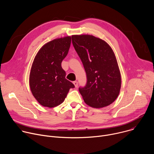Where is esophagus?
<instances>
[{"label":"esophagus","instance_id":"esophagus-1","mask_svg":"<svg viewBox=\"0 0 154 154\" xmlns=\"http://www.w3.org/2000/svg\"><path fill=\"white\" fill-rule=\"evenodd\" d=\"M73 83H74L75 87L77 88V86H78V82L77 81H74V82H73Z\"/></svg>","mask_w":154,"mask_h":154}]
</instances>
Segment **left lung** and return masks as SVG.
I'll list each match as a JSON object with an SVG mask.
<instances>
[{
    "instance_id": "8db88e82",
    "label": "left lung",
    "mask_w": 154,
    "mask_h": 154,
    "mask_svg": "<svg viewBox=\"0 0 154 154\" xmlns=\"http://www.w3.org/2000/svg\"><path fill=\"white\" fill-rule=\"evenodd\" d=\"M72 41L86 73V85L79 89L84 102L96 108L110 105L118 97L121 86L113 49L104 40L91 35H72Z\"/></svg>"
}]
</instances>
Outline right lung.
I'll return each mask as SVG.
<instances>
[{"label":"right lung","mask_w":154,"mask_h":154,"mask_svg":"<svg viewBox=\"0 0 154 154\" xmlns=\"http://www.w3.org/2000/svg\"><path fill=\"white\" fill-rule=\"evenodd\" d=\"M71 36L58 38L45 44L33 61L29 75L30 90L42 106L53 108L63 102L74 85L65 78L61 62L67 55Z\"/></svg>","instance_id":"1"}]
</instances>
